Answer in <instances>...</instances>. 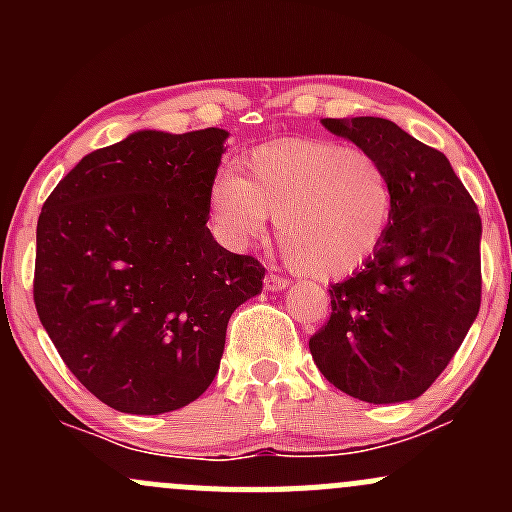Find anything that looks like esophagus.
<instances>
[{"label": "esophagus", "mask_w": 512, "mask_h": 512, "mask_svg": "<svg viewBox=\"0 0 512 512\" xmlns=\"http://www.w3.org/2000/svg\"><path fill=\"white\" fill-rule=\"evenodd\" d=\"M289 282L285 280V277L275 275V272H267L265 275V289L267 292H282V289H287Z\"/></svg>", "instance_id": "esophagus-1"}]
</instances>
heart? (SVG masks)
Segmentation results:
<instances>
[{"instance_id":"heart-1","label":"heart","mask_w":512,"mask_h":512,"mask_svg":"<svg viewBox=\"0 0 512 512\" xmlns=\"http://www.w3.org/2000/svg\"><path fill=\"white\" fill-rule=\"evenodd\" d=\"M210 223L232 250L250 247L277 215L289 262L314 280L359 270L389 235L396 188L389 168L364 148L327 138H282L242 160V178L210 185Z\"/></svg>"}]
</instances>
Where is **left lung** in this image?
<instances>
[{"instance_id":"1","label":"left lung","mask_w":512,"mask_h":512,"mask_svg":"<svg viewBox=\"0 0 512 512\" xmlns=\"http://www.w3.org/2000/svg\"><path fill=\"white\" fill-rule=\"evenodd\" d=\"M322 126L389 168L396 213L379 250L329 289L332 317L309 352L324 379L354 399H418L478 317V208L448 158L394 121L322 118Z\"/></svg>"}]
</instances>
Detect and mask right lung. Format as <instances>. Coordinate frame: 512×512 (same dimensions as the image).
Masks as SVG:
<instances>
[{"label":"right lung","mask_w":512,"mask_h":512,"mask_svg":"<svg viewBox=\"0 0 512 512\" xmlns=\"http://www.w3.org/2000/svg\"><path fill=\"white\" fill-rule=\"evenodd\" d=\"M230 133L136 131L71 168L36 225L34 304L71 374L111 409L158 416L220 369L265 267L208 230Z\"/></svg>","instance_id":"add662e5"}]
</instances>
